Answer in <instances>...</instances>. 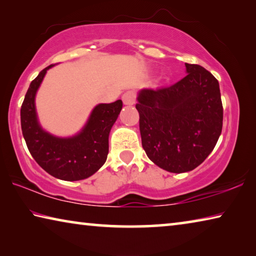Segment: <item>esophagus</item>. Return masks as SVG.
Instances as JSON below:
<instances>
[{"label":"esophagus","mask_w":256,"mask_h":256,"mask_svg":"<svg viewBox=\"0 0 256 256\" xmlns=\"http://www.w3.org/2000/svg\"><path fill=\"white\" fill-rule=\"evenodd\" d=\"M136 92H126L123 94L122 96V100L124 102V105H133L136 102Z\"/></svg>","instance_id":"1"}]
</instances>
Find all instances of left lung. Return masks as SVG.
Listing matches in <instances>:
<instances>
[{"label":"left lung","instance_id":"left-lung-1","mask_svg":"<svg viewBox=\"0 0 256 256\" xmlns=\"http://www.w3.org/2000/svg\"><path fill=\"white\" fill-rule=\"evenodd\" d=\"M185 66L188 74L177 84L140 90L136 105L146 156L170 172H190L201 164L222 130L218 80L198 64Z\"/></svg>","mask_w":256,"mask_h":256}]
</instances>
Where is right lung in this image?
I'll return each instance as SVG.
<instances>
[{"label": "right lung", "mask_w": 256, "mask_h": 256, "mask_svg": "<svg viewBox=\"0 0 256 256\" xmlns=\"http://www.w3.org/2000/svg\"><path fill=\"white\" fill-rule=\"evenodd\" d=\"M30 84L20 110L21 130L36 162L50 175L62 180H80L94 175L108 154V136L122 110V100L99 104L76 136L60 138L45 131L38 120L34 98L47 70Z\"/></svg>", "instance_id": "add662e5"}]
</instances>
